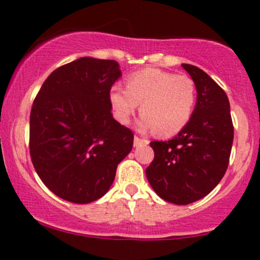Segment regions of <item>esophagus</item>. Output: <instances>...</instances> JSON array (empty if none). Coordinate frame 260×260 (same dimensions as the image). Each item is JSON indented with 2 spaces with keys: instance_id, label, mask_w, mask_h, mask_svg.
Here are the masks:
<instances>
[{
  "instance_id": "34e87169",
  "label": "esophagus",
  "mask_w": 260,
  "mask_h": 260,
  "mask_svg": "<svg viewBox=\"0 0 260 260\" xmlns=\"http://www.w3.org/2000/svg\"><path fill=\"white\" fill-rule=\"evenodd\" d=\"M145 145H148V141L145 140V138H140L138 136H135V147L145 146Z\"/></svg>"
}]
</instances>
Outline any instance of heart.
Returning a JSON list of instances; mask_svg holds the SVG:
<instances>
[{
    "label": "heart",
    "instance_id": "1",
    "mask_svg": "<svg viewBox=\"0 0 260 260\" xmlns=\"http://www.w3.org/2000/svg\"><path fill=\"white\" fill-rule=\"evenodd\" d=\"M196 98L195 81L190 77L156 68L132 73L125 79V89L113 85L109 91V102L120 123L129 122L141 104L140 128L154 129L161 137L177 135L188 124Z\"/></svg>",
    "mask_w": 260,
    "mask_h": 260
}]
</instances>
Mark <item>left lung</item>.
<instances>
[{
	"label": "left lung",
	"mask_w": 260,
	"mask_h": 260,
	"mask_svg": "<svg viewBox=\"0 0 260 260\" xmlns=\"http://www.w3.org/2000/svg\"><path fill=\"white\" fill-rule=\"evenodd\" d=\"M182 68L195 81L198 101L188 124L172 140L151 142L154 158L146 176L165 201L187 205L214 190L226 172L234 140L230 104L204 70Z\"/></svg>",
	"instance_id": "left-lung-1"
}]
</instances>
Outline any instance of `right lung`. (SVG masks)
Wrapping results in <instances>:
<instances>
[{
    "label": "right lung",
    "mask_w": 260,
    "mask_h": 260,
    "mask_svg": "<svg viewBox=\"0 0 260 260\" xmlns=\"http://www.w3.org/2000/svg\"><path fill=\"white\" fill-rule=\"evenodd\" d=\"M122 77L114 60L80 57L55 69L30 114V156L50 191L89 204L109 190L133 132L113 118L109 91Z\"/></svg>",
    "instance_id": "right-lung-1"
}]
</instances>
